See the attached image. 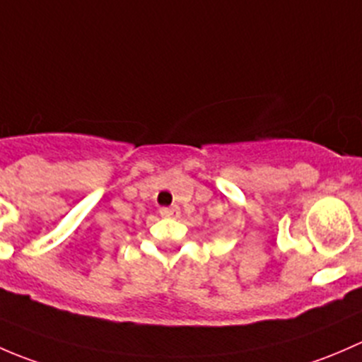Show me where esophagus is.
Segmentation results:
<instances>
[{"instance_id":"obj_1","label":"esophagus","mask_w":362,"mask_h":362,"mask_svg":"<svg viewBox=\"0 0 362 362\" xmlns=\"http://www.w3.org/2000/svg\"><path fill=\"white\" fill-rule=\"evenodd\" d=\"M160 216H162V218H177V216H180V209L177 207H162L160 209Z\"/></svg>"}]
</instances>
